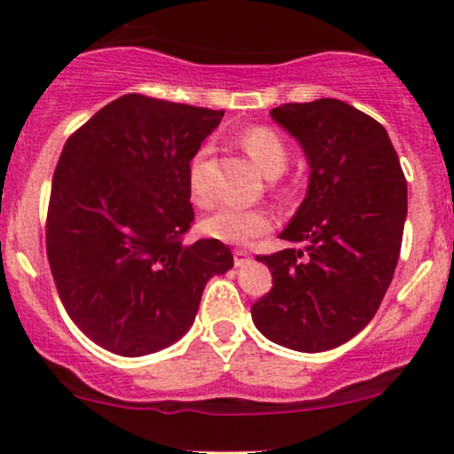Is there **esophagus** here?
I'll use <instances>...</instances> for the list:
<instances>
[{
    "label": "esophagus",
    "mask_w": 454,
    "mask_h": 454,
    "mask_svg": "<svg viewBox=\"0 0 454 454\" xmlns=\"http://www.w3.org/2000/svg\"><path fill=\"white\" fill-rule=\"evenodd\" d=\"M232 258H234V267H243L245 262H249V254L245 252V249H234Z\"/></svg>",
    "instance_id": "obj_1"
}]
</instances>
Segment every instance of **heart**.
I'll list each match as a JSON object with an SVG mask.
<instances>
[{
    "label": "heart",
    "instance_id": "b5f03b06",
    "mask_svg": "<svg viewBox=\"0 0 454 454\" xmlns=\"http://www.w3.org/2000/svg\"><path fill=\"white\" fill-rule=\"evenodd\" d=\"M239 143L267 176H278L288 166V147L273 128H247L239 137ZM207 158H209V147H200L192 155L187 168V187L192 200L198 205H207L213 198ZM270 228H273V215L267 209H241L232 205L220 207L200 222V231L207 237L228 245H247Z\"/></svg>",
    "mask_w": 454,
    "mask_h": 454
}]
</instances>
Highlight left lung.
Instances as JSON below:
<instances>
[{
    "label": "left lung",
    "instance_id": "1",
    "mask_svg": "<svg viewBox=\"0 0 454 454\" xmlns=\"http://www.w3.org/2000/svg\"><path fill=\"white\" fill-rule=\"evenodd\" d=\"M303 145L311 175L281 239L305 249L258 256L273 288L252 305L264 337L299 352L341 346L376 316L403 239L408 185L387 129L333 98L270 111Z\"/></svg>",
    "mask_w": 454,
    "mask_h": 454
}]
</instances>
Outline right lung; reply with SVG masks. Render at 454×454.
<instances>
[{
	"label": "right lung",
	"mask_w": 454,
	"mask_h": 454,
	"mask_svg": "<svg viewBox=\"0 0 454 454\" xmlns=\"http://www.w3.org/2000/svg\"><path fill=\"white\" fill-rule=\"evenodd\" d=\"M223 111L128 93L61 151L46 213V256L74 325L121 356L179 340L202 290L232 267L222 241L185 245L187 168Z\"/></svg>",
	"instance_id": "add662e5"
}]
</instances>
